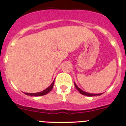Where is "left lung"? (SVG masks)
<instances>
[{"instance_id": "1", "label": "left lung", "mask_w": 126, "mask_h": 126, "mask_svg": "<svg viewBox=\"0 0 126 126\" xmlns=\"http://www.w3.org/2000/svg\"><path fill=\"white\" fill-rule=\"evenodd\" d=\"M74 83V86H75L76 88L78 90L79 92L81 94H83V95H86V96H100V95H101V94H102V93H100V94H93V93H87V92H84V91H83L82 90H81V89H80L79 88L76 84L75 83Z\"/></svg>"}]
</instances>
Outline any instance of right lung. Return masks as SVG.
Wrapping results in <instances>:
<instances>
[{"label": "right lung", "instance_id": "obj_1", "mask_svg": "<svg viewBox=\"0 0 126 126\" xmlns=\"http://www.w3.org/2000/svg\"><path fill=\"white\" fill-rule=\"evenodd\" d=\"M53 84H54V81H53V83L50 84V86H48L47 89H45V90H43V92H38V93H25L26 95H30V96H43V95L47 94V93H48L50 92L51 90H52V89L53 88Z\"/></svg>", "mask_w": 126, "mask_h": 126}]
</instances>
